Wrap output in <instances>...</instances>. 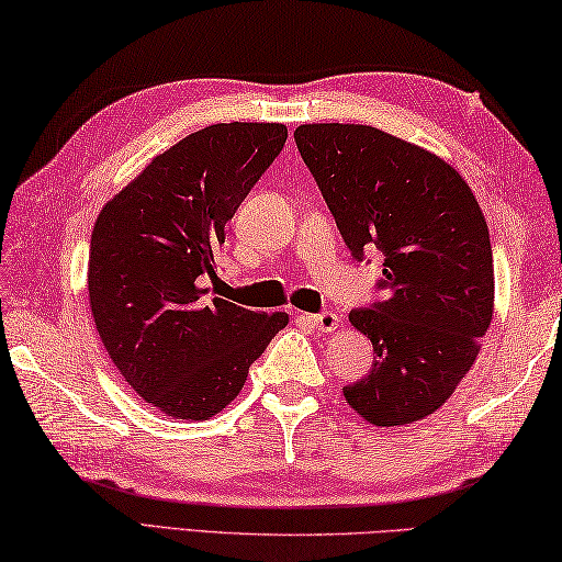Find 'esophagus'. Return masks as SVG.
Returning <instances> with one entry per match:
<instances>
[{"mask_svg":"<svg viewBox=\"0 0 562 562\" xmlns=\"http://www.w3.org/2000/svg\"><path fill=\"white\" fill-rule=\"evenodd\" d=\"M310 322H312L319 331H334L336 326H339V316H336L334 312H322V314L310 316Z\"/></svg>","mask_w":562,"mask_h":562,"instance_id":"1","label":"esophagus"}]
</instances>
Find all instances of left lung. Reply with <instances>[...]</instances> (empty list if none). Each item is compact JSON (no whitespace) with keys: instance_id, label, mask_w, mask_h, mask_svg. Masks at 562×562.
Segmentation results:
<instances>
[{"instance_id":"1","label":"left lung","mask_w":562,"mask_h":562,"mask_svg":"<svg viewBox=\"0 0 562 562\" xmlns=\"http://www.w3.org/2000/svg\"><path fill=\"white\" fill-rule=\"evenodd\" d=\"M294 142L353 258H385V300L349 312L375 359L344 385L346 403L381 427L423 420L472 369L492 322L484 213L447 161L379 127L300 125Z\"/></svg>"}]
</instances>
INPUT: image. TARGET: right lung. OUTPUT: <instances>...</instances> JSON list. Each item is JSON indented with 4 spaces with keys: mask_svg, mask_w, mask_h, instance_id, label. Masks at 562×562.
I'll use <instances>...</instances> for the list:
<instances>
[{
    "mask_svg": "<svg viewBox=\"0 0 562 562\" xmlns=\"http://www.w3.org/2000/svg\"><path fill=\"white\" fill-rule=\"evenodd\" d=\"M288 139L280 122L209 125L151 159L105 203L90 238L88 294L125 381L177 420H209L288 326L213 297L226 223Z\"/></svg>",
    "mask_w": 562,
    "mask_h": 562,
    "instance_id": "obj_1",
    "label": "right lung"
}]
</instances>
